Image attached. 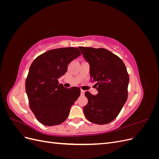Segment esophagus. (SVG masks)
<instances>
[{
  "mask_svg": "<svg viewBox=\"0 0 159 159\" xmlns=\"http://www.w3.org/2000/svg\"><path fill=\"white\" fill-rule=\"evenodd\" d=\"M84 93H85V91L81 90V95H84Z\"/></svg>",
  "mask_w": 159,
  "mask_h": 159,
  "instance_id": "esophagus-1",
  "label": "esophagus"
}]
</instances>
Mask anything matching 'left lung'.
Here are the masks:
<instances>
[{
    "instance_id": "1",
    "label": "left lung",
    "mask_w": 159,
    "mask_h": 159,
    "mask_svg": "<svg viewBox=\"0 0 159 159\" xmlns=\"http://www.w3.org/2000/svg\"><path fill=\"white\" fill-rule=\"evenodd\" d=\"M90 66L91 80L98 93H85L88 99L84 107L85 117L91 123L107 124L117 117L128 97L129 77L126 66L117 55L105 48L80 46Z\"/></svg>"
}]
</instances>
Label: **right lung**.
Returning <instances> with one entry per match:
<instances>
[{"instance_id": "add662e5", "label": "right lung", "mask_w": 159, "mask_h": 159, "mask_svg": "<svg viewBox=\"0 0 159 159\" xmlns=\"http://www.w3.org/2000/svg\"><path fill=\"white\" fill-rule=\"evenodd\" d=\"M80 55L78 48H61L43 53L32 63L26 80V91L31 111L44 125L54 126L65 121L71 105L80 95L79 88H66L58 82L68 64Z\"/></svg>"}]
</instances>
